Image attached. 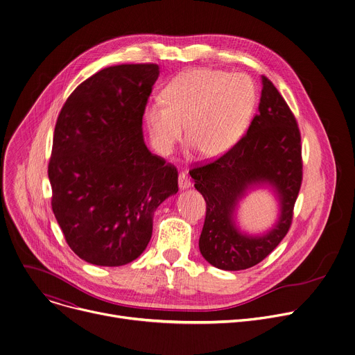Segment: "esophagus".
Listing matches in <instances>:
<instances>
[{"label": "esophagus", "mask_w": 355, "mask_h": 355, "mask_svg": "<svg viewBox=\"0 0 355 355\" xmlns=\"http://www.w3.org/2000/svg\"><path fill=\"white\" fill-rule=\"evenodd\" d=\"M191 184H192V182H191V178L188 177V174L184 173V171H181L180 175H178V185H180V188H181V189L189 188Z\"/></svg>", "instance_id": "esophagus-1"}]
</instances>
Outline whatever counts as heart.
Here are the masks:
<instances>
[{"instance_id":"obj_1","label":"heart","mask_w":355,"mask_h":355,"mask_svg":"<svg viewBox=\"0 0 355 355\" xmlns=\"http://www.w3.org/2000/svg\"><path fill=\"white\" fill-rule=\"evenodd\" d=\"M257 91L245 74L193 69L177 76L163 91L162 103L147 105L144 118L162 153L182 135L199 153L219 157L244 133L256 108Z\"/></svg>"}]
</instances>
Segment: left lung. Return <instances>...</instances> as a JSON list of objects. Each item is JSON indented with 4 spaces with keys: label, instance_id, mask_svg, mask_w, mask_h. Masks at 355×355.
<instances>
[{
    "label": "left lung",
    "instance_id": "1",
    "mask_svg": "<svg viewBox=\"0 0 355 355\" xmlns=\"http://www.w3.org/2000/svg\"><path fill=\"white\" fill-rule=\"evenodd\" d=\"M302 146L297 122L275 85L263 77L259 114L247 133L216 160L189 170L195 188L207 202V216L199 237L204 259L226 271L245 270L261 263L286 236L302 184ZM276 187L282 215L266 236L238 233L232 223L236 200L251 184Z\"/></svg>",
    "mask_w": 355,
    "mask_h": 355
}]
</instances>
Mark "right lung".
<instances>
[{"mask_svg": "<svg viewBox=\"0 0 355 355\" xmlns=\"http://www.w3.org/2000/svg\"><path fill=\"white\" fill-rule=\"evenodd\" d=\"M160 70L118 64L83 81L63 105L53 135L49 180L52 209L76 254L95 266L136 260L153 215L178 191V171L151 155L141 123Z\"/></svg>", "mask_w": 355, "mask_h": 355, "instance_id": "1", "label": "right lung"}]
</instances>
